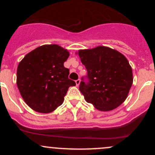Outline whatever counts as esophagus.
I'll return each mask as SVG.
<instances>
[{
  "mask_svg": "<svg viewBox=\"0 0 155 155\" xmlns=\"http://www.w3.org/2000/svg\"><path fill=\"white\" fill-rule=\"evenodd\" d=\"M76 86H79V84H80V82H81V80L80 79H77V80H76Z\"/></svg>",
  "mask_w": 155,
  "mask_h": 155,
  "instance_id": "esophagus-1",
  "label": "esophagus"
}]
</instances>
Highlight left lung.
<instances>
[{"label":"left lung","mask_w":155,"mask_h":155,"mask_svg":"<svg viewBox=\"0 0 155 155\" xmlns=\"http://www.w3.org/2000/svg\"><path fill=\"white\" fill-rule=\"evenodd\" d=\"M81 63L87 71L89 82L81 81L79 90L96 109L109 111L120 106L133 84L132 68L116 49L104 46L79 49Z\"/></svg>","instance_id":"left-lung-1"}]
</instances>
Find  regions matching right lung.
Returning a JSON list of instances; mask_svg holds the SVG:
<instances>
[{"label": "right lung", "mask_w": 155, "mask_h": 155, "mask_svg": "<svg viewBox=\"0 0 155 155\" xmlns=\"http://www.w3.org/2000/svg\"><path fill=\"white\" fill-rule=\"evenodd\" d=\"M69 51L58 44H45L27 54L19 62L17 84L27 105L39 113L54 111L75 81L64 67Z\"/></svg>", "instance_id": "1"}]
</instances>
